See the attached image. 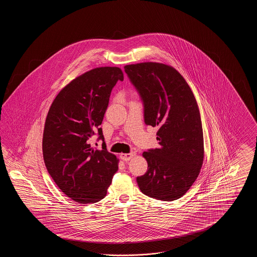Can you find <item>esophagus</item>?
Instances as JSON below:
<instances>
[{
  "label": "esophagus",
  "instance_id": "obj_1",
  "mask_svg": "<svg viewBox=\"0 0 257 257\" xmlns=\"http://www.w3.org/2000/svg\"><path fill=\"white\" fill-rule=\"evenodd\" d=\"M135 155H136L135 152H131V153H121V154H120V158H121L123 161L127 162V161H130L133 157H135Z\"/></svg>",
  "mask_w": 257,
  "mask_h": 257
}]
</instances>
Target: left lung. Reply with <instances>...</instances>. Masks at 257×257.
<instances>
[{"label":"left lung","instance_id":"1","mask_svg":"<svg viewBox=\"0 0 257 257\" xmlns=\"http://www.w3.org/2000/svg\"><path fill=\"white\" fill-rule=\"evenodd\" d=\"M124 70L145 104V121L158 126L159 148L143 153L147 171L137 177L145 195L171 201L195 183L204 158L203 131L195 95L182 75L160 62L128 64Z\"/></svg>","mask_w":257,"mask_h":257}]
</instances>
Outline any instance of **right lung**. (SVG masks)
I'll return each instance as SVG.
<instances>
[{
  "mask_svg": "<svg viewBox=\"0 0 257 257\" xmlns=\"http://www.w3.org/2000/svg\"><path fill=\"white\" fill-rule=\"evenodd\" d=\"M122 70L96 67L76 77L54 99L46 116L42 151L46 169L57 186L79 203H94L107 195L118 159L106 147L89 144L98 133L110 92Z\"/></svg>",
  "mask_w": 257,
  "mask_h": 257,
  "instance_id": "1",
  "label": "right lung"
}]
</instances>
